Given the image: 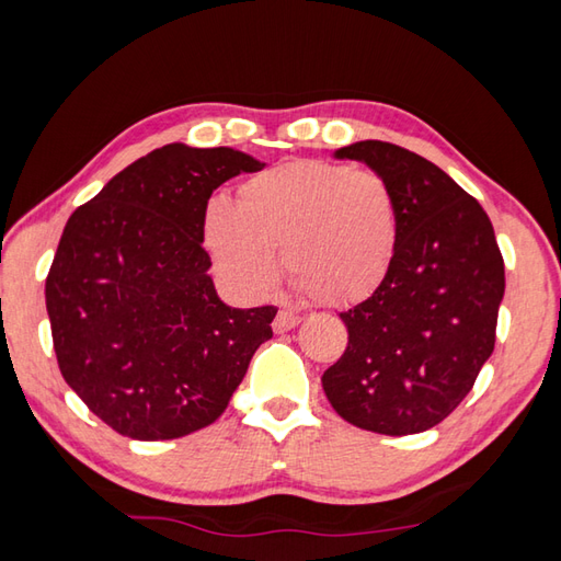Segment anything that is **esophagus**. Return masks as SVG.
<instances>
[{"instance_id":"1","label":"esophagus","mask_w":561,"mask_h":561,"mask_svg":"<svg viewBox=\"0 0 561 561\" xmlns=\"http://www.w3.org/2000/svg\"><path fill=\"white\" fill-rule=\"evenodd\" d=\"M299 323H301L299 316H296L294 311H287V308H282L277 318H274L272 328H274V332H289L291 328H296Z\"/></svg>"}]
</instances>
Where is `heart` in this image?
Instances as JSON below:
<instances>
[{
	"label": "heart",
	"instance_id": "b5f03b06",
	"mask_svg": "<svg viewBox=\"0 0 561 561\" xmlns=\"http://www.w3.org/2000/svg\"><path fill=\"white\" fill-rule=\"evenodd\" d=\"M398 238L386 175L320 159L250 175L238 205L217 195L202 217V241L236 291L265 296L279 279L282 248L296 289L328 306L359 304L383 287Z\"/></svg>",
	"mask_w": 561,
	"mask_h": 561
}]
</instances>
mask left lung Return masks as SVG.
I'll return each mask as SVG.
<instances>
[{"label": "left lung", "instance_id": "obj_1", "mask_svg": "<svg viewBox=\"0 0 561 561\" xmlns=\"http://www.w3.org/2000/svg\"><path fill=\"white\" fill-rule=\"evenodd\" d=\"M335 157L386 175L400 238L383 287L340 313L350 342L323 390L354 426L420 434L458 408L494 352L502 250L480 202L420 153L366 139Z\"/></svg>", "mask_w": 561, "mask_h": 561}]
</instances>
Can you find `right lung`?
<instances>
[{
  "label": "right lung",
  "instance_id": "obj_1",
  "mask_svg": "<svg viewBox=\"0 0 561 561\" xmlns=\"http://www.w3.org/2000/svg\"><path fill=\"white\" fill-rule=\"evenodd\" d=\"M262 163L229 147L165 145L71 214L45 279L53 347L87 408L137 440L219 420L274 306H226L207 274L202 217L214 190Z\"/></svg>",
  "mask_w": 561,
  "mask_h": 561
}]
</instances>
